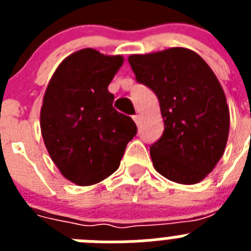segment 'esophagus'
<instances>
[{"label": "esophagus", "mask_w": 251, "mask_h": 251, "mask_svg": "<svg viewBox=\"0 0 251 251\" xmlns=\"http://www.w3.org/2000/svg\"><path fill=\"white\" fill-rule=\"evenodd\" d=\"M132 118H133V121L136 122V124H137V126H138V124H139V121H141V117H139L138 114H136V115H133Z\"/></svg>", "instance_id": "esophagus-1"}]
</instances>
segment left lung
Masks as SVG:
<instances>
[{
  "mask_svg": "<svg viewBox=\"0 0 251 251\" xmlns=\"http://www.w3.org/2000/svg\"><path fill=\"white\" fill-rule=\"evenodd\" d=\"M138 83L154 92L165 130L150 153L170 181L195 185L225 152L230 112L220 81L205 60L185 48L128 57Z\"/></svg>",
  "mask_w": 251,
  "mask_h": 251,
  "instance_id": "1",
  "label": "left lung"
}]
</instances>
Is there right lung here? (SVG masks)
<instances>
[{
    "label": "right lung",
    "instance_id": "1",
    "mask_svg": "<svg viewBox=\"0 0 251 251\" xmlns=\"http://www.w3.org/2000/svg\"><path fill=\"white\" fill-rule=\"evenodd\" d=\"M123 61L121 55L83 49L60 63L46 88L40 112L44 143L60 174L77 186L98 183L118 170L137 134L108 92Z\"/></svg>",
    "mask_w": 251,
    "mask_h": 251
}]
</instances>
